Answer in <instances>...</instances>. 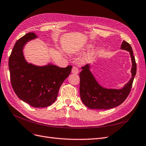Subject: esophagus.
I'll list each match as a JSON object with an SVG mask.
<instances>
[{
  "instance_id": "obj_1",
  "label": "esophagus",
  "mask_w": 146,
  "mask_h": 146,
  "mask_svg": "<svg viewBox=\"0 0 146 146\" xmlns=\"http://www.w3.org/2000/svg\"><path fill=\"white\" fill-rule=\"evenodd\" d=\"M72 73H73V74H78L79 73V71H78V69L77 67H76V66H73L72 70Z\"/></svg>"
}]
</instances>
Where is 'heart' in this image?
I'll list each match as a JSON object with an SVG mask.
<instances>
[{
	"label": "heart",
	"instance_id": "obj_1",
	"mask_svg": "<svg viewBox=\"0 0 146 146\" xmlns=\"http://www.w3.org/2000/svg\"><path fill=\"white\" fill-rule=\"evenodd\" d=\"M93 47V44L92 43H87L84 45L82 46L80 48H79L78 49H76L73 52V54L74 55L77 56V55H80L81 54L84 53L86 51H88L90 48ZM97 52V49L94 48L92 50H91L90 52H89L84 57H82L81 59L80 62L82 64H86L87 62H90L92 59H93L95 55L96 54V53Z\"/></svg>",
	"mask_w": 146,
	"mask_h": 146
}]
</instances>
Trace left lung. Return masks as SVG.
<instances>
[{
    "instance_id": "8db88e82",
    "label": "left lung",
    "mask_w": 146,
    "mask_h": 146,
    "mask_svg": "<svg viewBox=\"0 0 146 146\" xmlns=\"http://www.w3.org/2000/svg\"><path fill=\"white\" fill-rule=\"evenodd\" d=\"M120 49L130 52L132 67L131 78L121 89L106 88L99 84L91 71V64L82 67L80 73V96L82 103L90 109L108 110L119 106L125 100L136 73V64L130 44L123 41Z\"/></svg>"
}]
</instances>
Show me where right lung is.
<instances>
[{"instance_id":"add662e5","label":"right lung","mask_w":146,"mask_h":146,"mask_svg":"<svg viewBox=\"0 0 146 146\" xmlns=\"http://www.w3.org/2000/svg\"><path fill=\"white\" fill-rule=\"evenodd\" d=\"M38 36L27 33L16 41L9 58L12 87L22 101L34 108H45L56 100L62 84L70 75L72 66L60 68L52 63L36 65L25 59L23 49L26 44Z\"/></svg>"}]
</instances>
